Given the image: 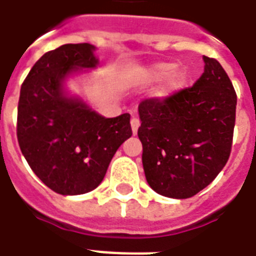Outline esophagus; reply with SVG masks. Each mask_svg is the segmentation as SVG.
Here are the masks:
<instances>
[{"label":"esophagus","mask_w":256,"mask_h":256,"mask_svg":"<svg viewBox=\"0 0 256 256\" xmlns=\"http://www.w3.org/2000/svg\"><path fill=\"white\" fill-rule=\"evenodd\" d=\"M130 124H132V134H136L138 132V128L139 126H140V121H139L138 118L132 117V121H130Z\"/></svg>","instance_id":"34e87169"}]
</instances>
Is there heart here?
<instances>
[{"mask_svg":"<svg viewBox=\"0 0 256 256\" xmlns=\"http://www.w3.org/2000/svg\"><path fill=\"white\" fill-rule=\"evenodd\" d=\"M172 70H174V64H155L152 67L140 70V72L136 74V78H136V81H140V82H152V81H159L162 80V78H164ZM186 76L184 70H174V72L167 78V81H166V84H164L163 89H162V93H163V94H167V93L175 92V90L180 89L182 85H184V82H186Z\"/></svg>","mask_w":256,"mask_h":256,"instance_id":"1","label":"heart"}]
</instances>
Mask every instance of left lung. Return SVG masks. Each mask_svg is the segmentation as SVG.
<instances>
[{
  "label": "left lung",
  "instance_id": "8db88e82",
  "mask_svg": "<svg viewBox=\"0 0 256 256\" xmlns=\"http://www.w3.org/2000/svg\"><path fill=\"white\" fill-rule=\"evenodd\" d=\"M193 86L139 104L142 163L148 186L188 198L210 184L228 163L236 124V93L213 58Z\"/></svg>",
  "mask_w": 256,
  "mask_h": 256
}]
</instances>
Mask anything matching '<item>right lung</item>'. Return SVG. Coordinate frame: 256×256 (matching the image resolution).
<instances>
[{
  "mask_svg": "<svg viewBox=\"0 0 256 256\" xmlns=\"http://www.w3.org/2000/svg\"><path fill=\"white\" fill-rule=\"evenodd\" d=\"M89 43L63 44L34 64L20 86L16 138L34 174L54 192H90L105 178L109 163L132 135L130 114L105 118L63 93V80L98 60Z\"/></svg>",
  "mask_w": 256,
  "mask_h": 256,
  "instance_id": "1",
  "label": "right lung"
}]
</instances>
